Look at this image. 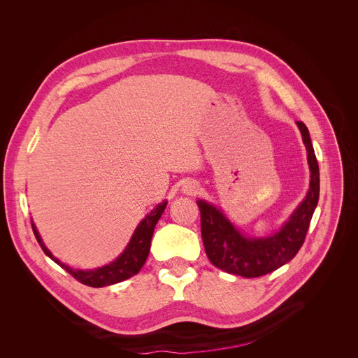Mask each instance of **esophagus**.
<instances>
[{"instance_id": "34e87169", "label": "esophagus", "mask_w": 358, "mask_h": 358, "mask_svg": "<svg viewBox=\"0 0 358 358\" xmlns=\"http://www.w3.org/2000/svg\"><path fill=\"white\" fill-rule=\"evenodd\" d=\"M182 192H184L185 194H190V196H193V194H196V193L199 192V184H197V182H194V181L185 182V184L182 185Z\"/></svg>"}]
</instances>
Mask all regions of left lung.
<instances>
[{
	"label": "left lung",
	"mask_w": 358,
	"mask_h": 358,
	"mask_svg": "<svg viewBox=\"0 0 358 358\" xmlns=\"http://www.w3.org/2000/svg\"><path fill=\"white\" fill-rule=\"evenodd\" d=\"M297 126L308 150L310 185L305 200L277 234L267 238L243 236L215 206L197 201L204 251L215 267L254 278L285 266L302 248L319 200V166L308 127L303 122H297Z\"/></svg>",
	"instance_id": "8db88e82"
}]
</instances>
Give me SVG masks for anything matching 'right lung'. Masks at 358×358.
<instances>
[{
	"mask_svg": "<svg viewBox=\"0 0 358 358\" xmlns=\"http://www.w3.org/2000/svg\"><path fill=\"white\" fill-rule=\"evenodd\" d=\"M165 208H166V201L158 204L157 208L139 223V227L136 228L134 236H131L127 248L123 251V254L116 261L110 262L108 266H104L101 268L88 270V271L72 270L71 267L62 264V262L58 258H55L49 252V250L43 245V242H42L39 234H37L36 227L33 223H31V228H33V232H34V236H36L37 242L41 243V247L45 251V254L50 259H53L56 264L61 266L75 280H78L80 283H83L85 286L104 287V286L120 283V281L134 277L135 274H138L141 271V268L143 267L145 261L148 258L149 250H150V239H152L155 224L158 223V220H159L161 215L164 213Z\"/></svg>",
	"mask_w": 358,
	"mask_h": 358,
	"instance_id": "1",
	"label": "right lung"
}]
</instances>
